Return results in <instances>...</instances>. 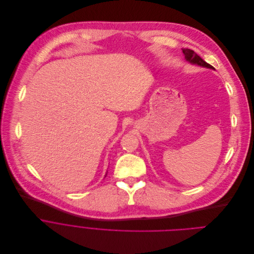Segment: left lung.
I'll use <instances>...</instances> for the list:
<instances>
[{"label":"left lung","instance_id":"1","mask_svg":"<svg viewBox=\"0 0 254 254\" xmlns=\"http://www.w3.org/2000/svg\"><path fill=\"white\" fill-rule=\"evenodd\" d=\"M182 52L185 56V59L194 65H198L201 67H205V68H209V69H214L211 65H209L208 63H206L203 59H202L200 56H198L193 50L190 49H182Z\"/></svg>","mask_w":254,"mask_h":254}]
</instances>
